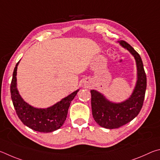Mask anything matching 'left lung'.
<instances>
[{"mask_svg": "<svg viewBox=\"0 0 160 160\" xmlns=\"http://www.w3.org/2000/svg\"><path fill=\"white\" fill-rule=\"evenodd\" d=\"M119 43L128 50L136 60L137 81L132 94L125 101L115 103L109 101L98 91H91L92 114L94 120L100 127L110 129L121 127L138 115L143 104L147 86L146 74L141 56L126 41H120Z\"/></svg>", "mask_w": 160, "mask_h": 160, "instance_id": "1", "label": "left lung"}]
</instances>
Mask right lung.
I'll return each mask as SVG.
<instances>
[{"instance_id":"add662e5","label":"right lung","mask_w":160,"mask_h":160,"mask_svg":"<svg viewBox=\"0 0 160 160\" xmlns=\"http://www.w3.org/2000/svg\"><path fill=\"white\" fill-rule=\"evenodd\" d=\"M19 61L14 69L10 93L12 103L19 119L32 129L42 133H49L60 128L66 120L70 103L77 94L78 89L60 102L48 108H36L22 99L17 88V69Z\"/></svg>"}]
</instances>
